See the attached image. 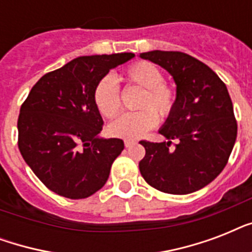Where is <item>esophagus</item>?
<instances>
[{
	"label": "esophagus",
	"instance_id": "obj_1",
	"mask_svg": "<svg viewBox=\"0 0 252 252\" xmlns=\"http://www.w3.org/2000/svg\"><path fill=\"white\" fill-rule=\"evenodd\" d=\"M134 144H136V141H134V140H126V141H124V145H126V148H129V146L134 145Z\"/></svg>",
	"mask_w": 252,
	"mask_h": 252
}]
</instances>
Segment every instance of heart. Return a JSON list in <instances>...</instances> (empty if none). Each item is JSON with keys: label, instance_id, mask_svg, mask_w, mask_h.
Instances as JSON below:
<instances>
[{"label": "heart", "instance_id": "heart-1", "mask_svg": "<svg viewBox=\"0 0 252 252\" xmlns=\"http://www.w3.org/2000/svg\"><path fill=\"white\" fill-rule=\"evenodd\" d=\"M123 80L128 85L144 89L140 95L136 112H126L115 119L108 126L115 137L136 140L157 126L158 115L167 119L175 110L176 91L171 85L163 82V73L148 61L130 64L123 73ZM94 102L104 118H114L122 108V94L116 78L103 77L94 89Z\"/></svg>", "mask_w": 252, "mask_h": 252}]
</instances>
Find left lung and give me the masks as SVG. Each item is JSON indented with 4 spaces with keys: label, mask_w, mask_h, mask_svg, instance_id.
Segmentation results:
<instances>
[{
    "label": "left lung",
    "mask_w": 252,
    "mask_h": 252,
    "mask_svg": "<svg viewBox=\"0 0 252 252\" xmlns=\"http://www.w3.org/2000/svg\"><path fill=\"white\" fill-rule=\"evenodd\" d=\"M166 69L176 84V106L159 133L163 142L140 141L145 157L138 167L149 186L186 195L216 179L237 138V120L226 85L208 65L178 51L140 53ZM172 139L178 144L171 148Z\"/></svg>",
    "instance_id": "left-lung-1"
}]
</instances>
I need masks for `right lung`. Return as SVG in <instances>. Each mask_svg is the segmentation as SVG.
I'll list each match as a JSON object with an SVG mask.
<instances>
[{"label": "right lung", "mask_w": 252, "mask_h": 252, "mask_svg": "<svg viewBox=\"0 0 252 252\" xmlns=\"http://www.w3.org/2000/svg\"><path fill=\"white\" fill-rule=\"evenodd\" d=\"M133 53L81 56L41 77L18 118V148L45 187L68 199H86L106 184L124 149L120 138H100L103 119L94 89L110 69Z\"/></svg>", "instance_id": "1"}]
</instances>
